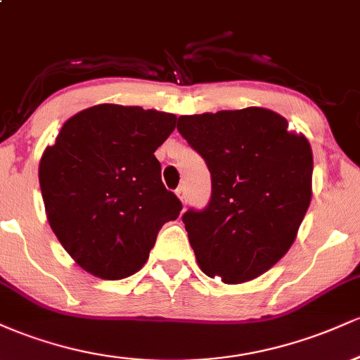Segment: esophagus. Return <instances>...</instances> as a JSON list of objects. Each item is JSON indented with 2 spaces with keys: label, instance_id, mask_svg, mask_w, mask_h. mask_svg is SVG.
<instances>
[{
  "label": "esophagus",
  "instance_id": "1",
  "mask_svg": "<svg viewBox=\"0 0 360 360\" xmlns=\"http://www.w3.org/2000/svg\"><path fill=\"white\" fill-rule=\"evenodd\" d=\"M176 194H177V198L181 200V203L183 205L188 203V191H186V186H179V188L176 189Z\"/></svg>",
  "mask_w": 360,
  "mask_h": 360
}]
</instances>
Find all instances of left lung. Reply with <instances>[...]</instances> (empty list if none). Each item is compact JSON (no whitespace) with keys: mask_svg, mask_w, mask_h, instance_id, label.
<instances>
[{"mask_svg":"<svg viewBox=\"0 0 360 360\" xmlns=\"http://www.w3.org/2000/svg\"><path fill=\"white\" fill-rule=\"evenodd\" d=\"M177 130L205 159L212 198L183 214L198 266L240 284L269 271L289 250L311 201L307 137L266 108L186 115Z\"/></svg>","mask_w":360,"mask_h":360,"instance_id":"1","label":"left lung"}]
</instances>
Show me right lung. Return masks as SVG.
I'll return each mask as SVG.
<instances>
[{
	"label": "right lung",
	"mask_w": 360,
	"mask_h": 360,
	"mask_svg": "<svg viewBox=\"0 0 360 360\" xmlns=\"http://www.w3.org/2000/svg\"><path fill=\"white\" fill-rule=\"evenodd\" d=\"M176 117L96 105L69 118L45 148L39 181L51 229L89 274L117 281L147 262L164 223L183 210L160 179L154 152Z\"/></svg>",
	"instance_id": "right-lung-1"
}]
</instances>
